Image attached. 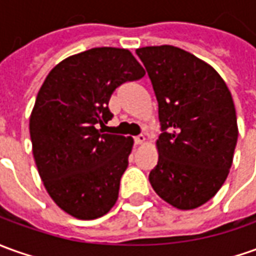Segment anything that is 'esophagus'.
<instances>
[{"label": "esophagus", "instance_id": "obj_1", "mask_svg": "<svg viewBox=\"0 0 256 256\" xmlns=\"http://www.w3.org/2000/svg\"><path fill=\"white\" fill-rule=\"evenodd\" d=\"M145 142H146L145 135H138V136H135V144H136V145H142V144H145Z\"/></svg>", "mask_w": 256, "mask_h": 256}]
</instances>
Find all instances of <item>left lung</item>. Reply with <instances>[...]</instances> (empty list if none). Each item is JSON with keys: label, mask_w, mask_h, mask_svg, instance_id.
<instances>
[{"label": "left lung", "mask_w": 256, "mask_h": 256, "mask_svg": "<svg viewBox=\"0 0 256 256\" xmlns=\"http://www.w3.org/2000/svg\"><path fill=\"white\" fill-rule=\"evenodd\" d=\"M136 54L163 128L152 188L177 209H196L218 194L232 164L238 126L232 93L212 65L182 48L149 46Z\"/></svg>", "instance_id": "1"}]
</instances>
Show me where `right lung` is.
<instances>
[{"label":"right lung","mask_w":256,"mask_h":256,"mask_svg":"<svg viewBox=\"0 0 256 256\" xmlns=\"http://www.w3.org/2000/svg\"><path fill=\"white\" fill-rule=\"evenodd\" d=\"M145 76L126 48L96 47L58 62L32 110V150L51 199L80 220L104 216L116 205L134 139L103 134L111 93Z\"/></svg>","instance_id":"1"}]
</instances>
